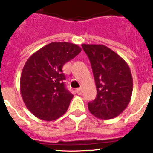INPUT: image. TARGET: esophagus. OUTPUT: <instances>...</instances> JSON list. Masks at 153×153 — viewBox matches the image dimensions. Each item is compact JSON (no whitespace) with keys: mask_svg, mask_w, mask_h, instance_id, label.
I'll return each instance as SVG.
<instances>
[{"mask_svg":"<svg viewBox=\"0 0 153 153\" xmlns=\"http://www.w3.org/2000/svg\"><path fill=\"white\" fill-rule=\"evenodd\" d=\"M76 93H77L78 95H81L82 94V93H83V90H82V88H78L76 90Z\"/></svg>","mask_w":153,"mask_h":153,"instance_id":"1","label":"esophagus"}]
</instances>
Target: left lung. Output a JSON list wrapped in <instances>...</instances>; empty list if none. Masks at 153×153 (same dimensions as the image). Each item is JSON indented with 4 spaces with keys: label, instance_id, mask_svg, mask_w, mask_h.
<instances>
[{
    "label": "left lung",
    "instance_id": "obj_1",
    "mask_svg": "<svg viewBox=\"0 0 153 153\" xmlns=\"http://www.w3.org/2000/svg\"><path fill=\"white\" fill-rule=\"evenodd\" d=\"M88 56L97 87V97L88 102L90 113L109 120L123 112L132 93V77L126 62L109 47L82 44Z\"/></svg>",
    "mask_w": 153,
    "mask_h": 153
}]
</instances>
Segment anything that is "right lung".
<instances>
[{
  "mask_svg": "<svg viewBox=\"0 0 153 153\" xmlns=\"http://www.w3.org/2000/svg\"><path fill=\"white\" fill-rule=\"evenodd\" d=\"M81 48L68 42H53L31 55L21 76V93L35 117L52 121L67 112L74 95L65 86L63 65Z\"/></svg>",
  "mask_w": 153,
  "mask_h": 153,
  "instance_id": "add662e5",
  "label": "right lung"
}]
</instances>
